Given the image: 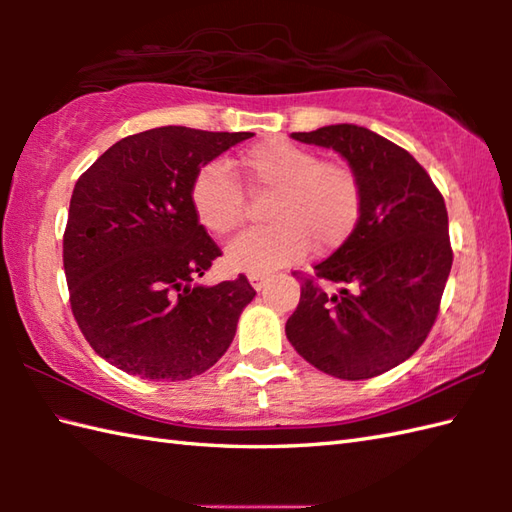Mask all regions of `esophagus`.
Wrapping results in <instances>:
<instances>
[{"instance_id":"1","label":"esophagus","mask_w":512,"mask_h":512,"mask_svg":"<svg viewBox=\"0 0 512 512\" xmlns=\"http://www.w3.org/2000/svg\"><path fill=\"white\" fill-rule=\"evenodd\" d=\"M248 281H250V286H253L255 290H262L264 284L268 281V275H264V273H248Z\"/></svg>"}]
</instances>
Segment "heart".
Returning a JSON list of instances; mask_svg holds the SVG:
<instances>
[{"mask_svg":"<svg viewBox=\"0 0 512 512\" xmlns=\"http://www.w3.org/2000/svg\"><path fill=\"white\" fill-rule=\"evenodd\" d=\"M237 171L255 195H273L266 204L268 226L248 228L226 250V262L246 273H270L290 266L312 248L330 253L352 237L363 211V187L356 171L341 160H319L312 149L288 140H268L246 149ZM191 209L213 235H228L244 222L246 193L220 162L195 171Z\"/></svg>","mask_w":512,"mask_h":512,"instance_id":"heart-1","label":"heart"}]
</instances>
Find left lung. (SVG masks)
Wrapping results in <instances>:
<instances>
[{"label": "left lung", "mask_w": 512, "mask_h": 512, "mask_svg": "<svg viewBox=\"0 0 512 512\" xmlns=\"http://www.w3.org/2000/svg\"><path fill=\"white\" fill-rule=\"evenodd\" d=\"M292 138L350 162L363 211L352 237L301 277L286 336L325 374L374 378L407 361L436 323L453 264L447 206L407 149L365 127L328 125ZM323 280L342 290L325 293Z\"/></svg>", "instance_id": "1"}]
</instances>
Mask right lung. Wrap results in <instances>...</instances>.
Returning <instances> with one entry per match:
<instances>
[{
	"label": "right lung",
	"mask_w": 512,
	"mask_h": 512,
	"mask_svg": "<svg viewBox=\"0 0 512 512\" xmlns=\"http://www.w3.org/2000/svg\"><path fill=\"white\" fill-rule=\"evenodd\" d=\"M250 132L156 127L118 140L76 180L63 233L70 306L92 350L149 380L204 374L255 297L246 275L195 279L222 255L189 200L195 171Z\"/></svg>",
	"instance_id": "1"
}]
</instances>
